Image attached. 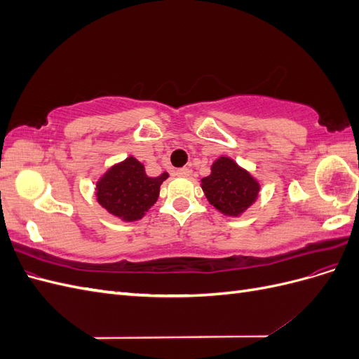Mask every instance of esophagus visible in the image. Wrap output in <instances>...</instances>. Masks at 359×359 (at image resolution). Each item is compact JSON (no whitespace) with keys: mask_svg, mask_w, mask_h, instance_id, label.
<instances>
[{"mask_svg":"<svg viewBox=\"0 0 359 359\" xmlns=\"http://www.w3.org/2000/svg\"><path fill=\"white\" fill-rule=\"evenodd\" d=\"M177 175L178 177H182V178H186V177H189L190 173H191V169L190 168H181V169H177Z\"/></svg>","mask_w":359,"mask_h":359,"instance_id":"34e87169","label":"esophagus"}]
</instances>
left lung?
Masks as SVG:
<instances>
[{
    "mask_svg": "<svg viewBox=\"0 0 359 359\" xmlns=\"http://www.w3.org/2000/svg\"><path fill=\"white\" fill-rule=\"evenodd\" d=\"M202 190L214 208L224 215L238 217L255 203L260 186L232 158L220 157L212 163L211 175L202 178Z\"/></svg>",
    "mask_w": 359,
    "mask_h": 359,
    "instance_id": "obj_1",
    "label": "left lung"
}]
</instances>
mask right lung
Masks as SVG:
<instances>
[{"label":"right lung","instance_id":"obj_1","mask_svg":"<svg viewBox=\"0 0 359 359\" xmlns=\"http://www.w3.org/2000/svg\"><path fill=\"white\" fill-rule=\"evenodd\" d=\"M168 177V172L156 178L148 177L142 163L130 156L97 181V202L124 222L139 220L157 202L161 182Z\"/></svg>","mask_w":359,"mask_h":359}]
</instances>
